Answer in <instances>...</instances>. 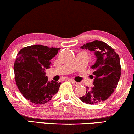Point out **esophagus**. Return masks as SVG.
<instances>
[{
    "label": "esophagus",
    "mask_w": 134,
    "mask_h": 134,
    "mask_svg": "<svg viewBox=\"0 0 134 134\" xmlns=\"http://www.w3.org/2000/svg\"><path fill=\"white\" fill-rule=\"evenodd\" d=\"M70 82H71V83H72V84H73V85L76 86L79 84V83L76 82V81H74V80H70Z\"/></svg>",
    "instance_id": "obj_1"
}]
</instances>
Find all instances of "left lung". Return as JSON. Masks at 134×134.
Listing matches in <instances>:
<instances>
[{
	"instance_id": "obj_1",
	"label": "left lung",
	"mask_w": 134,
	"mask_h": 134,
	"mask_svg": "<svg viewBox=\"0 0 134 134\" xmlns=\"http://www.w3.org/2000/svg\"><path fill=\"white\" fill-rule=\"evenodd\" d=\"M81 48L94 52L96 61L91 67L94 76V86L86 87V94L80 99L87 104L99 103L107 100L117 87L121 76L120 57L113 48L101 41L87 43Z\"/></svg>"
}]
</instances>
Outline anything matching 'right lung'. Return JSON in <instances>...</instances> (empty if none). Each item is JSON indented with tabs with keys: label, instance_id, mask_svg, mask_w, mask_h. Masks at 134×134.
<instances>
[{
	"label": "right lung",
	"instance_id": "1",
	"mask_svg": "<svg viewBox=\"0 0 134 134\" xmlns=\"http://www.w3.org/2000/svg\"><path fill=\"white\" fill-rule=\"evenodd\" d=\"M60 49L36 44L24 47L18 53L14 64L15 80L19 91L30 102L45 104L57 93L61 83L48 81L44 70Z\"/></svg>",
	"mask_w": 134,
	"mask_h": 134
}]
</instances>
